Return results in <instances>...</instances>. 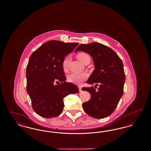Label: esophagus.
<instances>
[{
    "instance_id": "34e87169",
    "label": "esophagus",
    "mask_w": 151,
    "mask_h": 151,
    "mask_svg": "<svg viewBox=\"0 0 151 151\" xmlns=\"http://www.w3.org/2000/svg\"><path fill=\"white\" fill-rule=\"evenodd\" d=\"M78 87H79V91L81 92L82 91V87L81 86H79Z\"/></svg>"
}]
</instances>
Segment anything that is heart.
<instances>
[{
  "mask_svg": "<svg viewBox=\"0 0 151 151\" xmlns=\"http://www.w3.org/2000/svg\"><path fill=\"white\" fill-rule=\"evenodd\" d=\"M88 55L84 52H81L78 54L77 57L79 60L82 63L84 62V60L86 58L88 57ZM71 58L70 55L67 56L64 58L62 63V67L65 72H67L69 68V65L71 62ZM88 77V75L86 72H81V73H72L70 74L67 79L68 80L74 84H80L82 82L85 81Z\"/></svg>",
  "mask_w": 151,
  "mask_h": 151,
  "instance_id": "obj_1",
  "label": "heart"
}]
</instances>
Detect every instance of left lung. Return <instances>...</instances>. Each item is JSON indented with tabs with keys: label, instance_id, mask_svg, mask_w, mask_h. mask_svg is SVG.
Listing matches in <instances>:
<instances>
[{
	"label": "left lung",
	"instance_id": "8db88e82",
	"mask_svg": "<svg viewBox=\"0 0 151 151\" xmlns=\"http://www.w3.org/2000/svg\"><path fill=\"white\" fill-rule=\"evenodd\" d=\"M83 51L93 58L95 70L87 81L88 84L99 85L83 87L91 99L83 104L87 114L97 119L104 118L113 113L123 93L125 73L122 60L114 51L100 43L81 44L75 52Z\"/></svg>",
	"mask_w": 151,
	"mask_h": 151
}]
</instances>
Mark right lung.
Returning <instances> with one entry per match:
<instances>
[{
  "mask_svg": "<svg viewBox=\"0 0 151 151\" xmlns=\"http://www.w3.org/2000/svg\"><path fill=\"white\" fill-rule=\"evenodd\" d=\"M78 45L49 41L30 55L26 71L27 91L38 115L48 118L57 116L63 110L65 97L79 92L78 86L65 81L62 67L65 57ZM58 82L61 84L56 85Z\"/></svg>",
  "mask_w": 151,
  "mask_h": 151,
  "instance_id": "add662e5",
  "label": "right lung"
}]
</instances>
